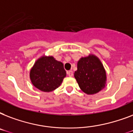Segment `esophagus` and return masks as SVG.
I'll return each mask as SVG.
<instances>
[{"mask_svg":"<svg viewBox=\"0 0 133 133\" xmlns=\"http://www.w3.org/2000/svg\"><path fill=\"white\" fill-rule=\"evenodd\" d=\"M67 75H68L69 77H72L73 76V72L72 70H69L67 72Z\"/></svg>","mask_w":133,"mask_h":133,"instance_id":"obj_1","label":"esophagus"}]
</instances>
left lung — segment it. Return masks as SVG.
<instances>
[{
  "label": "left lung",
  "mask_w": 133,
  "mask_h": 133,
  "mask_svg": "<svg viewBox=\"0 0 133 133\" xmlns=\"http://www.w3.org/2000/svg\"><path fill=\"white\" fill-rule=\"evenodd\" d=\"M75 77L81 90L88 95L96 94L105 87V69L100 60L94 55L81 58L78 61Z\"/></svg>",
  "instance_id": "left-lung-1"
}]
</instances>
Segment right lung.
<instances>
[{
    "mask_svg": "<svg viewBox=\"0 0 133 133\" xmlns=\"http://www.w3.org/2000/svg\"><path fill=\"white\" fill-rule=\"evenodd\" d=\"M66 76L63 64L52 56L38 58L30 70L32 84L43 92H51L58 88Z\"/></svg>",
    "mask_w": 133,
    "mask_h": 133,
    "instance_id": "1",
    "label": "right lung"
}]
</instances>
